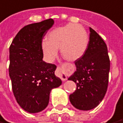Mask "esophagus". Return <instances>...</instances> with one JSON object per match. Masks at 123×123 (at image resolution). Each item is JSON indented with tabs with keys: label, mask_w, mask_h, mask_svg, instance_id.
Wrapping results in <instances>:
<instances>
[{
	"label": "esophagus",
	"mask_w": 123,
	"mask_h": 123,
	"mask_svg": "<svg viewBox=\"0 0 123 123\" xmlns=\"http://www.w3.org/2000/svg\"><path fill=\"white\" fill-rule=\"evenodd\" d=\"M56 74L57 76H59L61 79H62V80H67V76L66 74L64 73V71L62 70V68L60 67H57V69H56Z\"/></svg>",
	"instance_id": "34e87169"
}]
</instances>
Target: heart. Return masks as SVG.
<instances>
[{
  "label": "heart",
  "instance_id": "heart-1",
  "mask_svg": "<svg viewBox=\"0 0 123 123\" xmlns=\"http://www.w3.org/2000/svg\"><path fill=\"white\" fill-rule=\"evenodd\" d=\"M88 44L87 32L82 26L68 24L49 32L47 40L41 42V47L44 59L52 62L60 49L61 55L69 61H75L81 58Z\"/></svg>",
  "mask_w": 123,
  "mask_h": 123
}]
</instances>
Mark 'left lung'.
Masks as SVG:
<instances>
[{"label":"left lung","mask_w":123,"mask_h":123,"mask_svg":"<svg viewBox=\"0 0 123 123\" xmlns=\"http://www.w3.org/2000/svg\"><path fill=\"white\" fill-rule=\"evenodd\" d=\"M88 47L81 58L74 62L76 70L68 80L76 84L70 94L71 104L77 109L89 111L97 106L106 94L110 61L106 44L97 32L89 27Z\"/></svg>","instance_id":"obj_1"}]
</instances>
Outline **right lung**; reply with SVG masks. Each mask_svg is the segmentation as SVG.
Here are the masks:
<instances>
[{
  "label": "right lung",
  "mask_w": 123,
  "mask_h": 123,
  "mask_svg": "<svg viewBox=\"0 0 123 123\" xmlns=\"http://www.w3.org/2000/svg\"><path fill=\"white\" fill-rule=\"evenodd\" d=\"M52 18L25 26L9 48V76L14 97L20 106L30 113L43 111L49 105L53 88L61 85L55 74L56 65L43 61L41 42L54 25Z\"/></svg>",
  "instance_id": "add662e5"
}]
</instances>
